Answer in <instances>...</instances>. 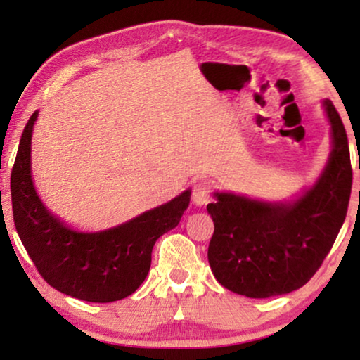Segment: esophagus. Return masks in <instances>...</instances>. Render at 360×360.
<instances>
[{"label":"esophagus","mask_w":360,"mask_h":360,"mask_svg":"<svg viewBox=\"0 0 360 360\" xmlns=\"http://www.w3.org/2000/svg\"><path fill=\"white\" fill-rule=\"evenodd\" d=\"M211 191H213V185L208 180H200L193 186V203L196 206L208 205L211 200Z\"/></svg>","instance_id":"1"}]
</instances>
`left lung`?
<instances>
[{"mask_svg": "<svg viewBox=\"0 0 360 360\" xmlns=\"http://www.w3.org/2000/svg\"><path fill=\"white\" fill-rule=\"evenodd\" d=\"M323 106L333 149L311 188L283 203L214 193L216 201L206 206L214 223L210 267L231 292L269 298L298 290L321 267L338 238L351 198L352 167L341 116L329 100Z\"/></svg>", "mask_w": 360, "mask_h": 360, "instance_id": "left-lung-1", "label": "left lung"}]
</instances>
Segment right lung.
Returning a JSON list of instances; mask_svg holds the SVG:
<instances>
[{"instance_id":"right-lung-1","label":"right lung","mask_w":360,"mask_h":360,"mask_svg":"<svg viewBox=\"0 0 360 360\" xmlns=\"http://www.w3.org/2000/svg\"><path fill=\"white\" fill-rule=\"evenodd\" d=\"M37 111L29 117L11 172L14 226L42 278L68 297L110 303L129 297L150 269L152 248L179 226L190 190L116 228L80 233L53 216L39 198L31 175V139Z\"/></svg>"}]
</instances>
